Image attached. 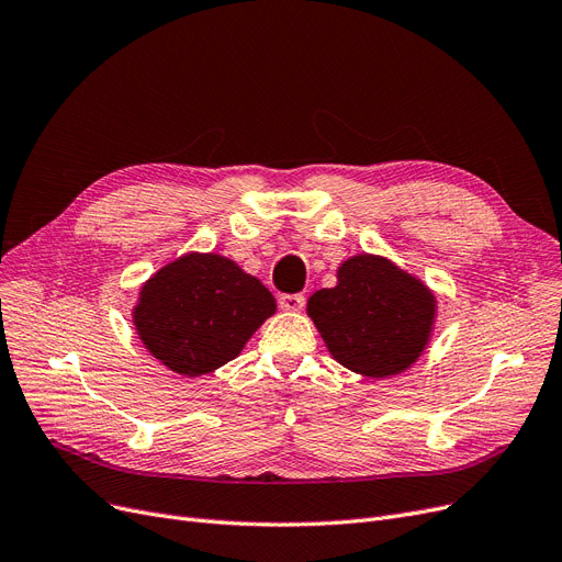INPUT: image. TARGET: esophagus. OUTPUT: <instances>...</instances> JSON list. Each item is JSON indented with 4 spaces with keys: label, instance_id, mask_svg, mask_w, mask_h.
<instances>
[{
    "label": "esophagus",
    "instance_id": "34e87169",
    "mask_svg": "<svg viewBox=\"0 0 562 562\" xmlns=\"http://www.w3.org/2000/svg\"><path fill=\"white\" fill-rule=\"evenodd\" d=\"M306 304V297L302 293H283L279 295V306L283 311H302Z\"/></svg>",
    "mask_w": 562,
    "mask_h": 562
}]
</instances>
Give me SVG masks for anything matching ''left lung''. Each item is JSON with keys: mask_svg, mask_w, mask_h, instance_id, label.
<instances>
[{"mask_svg": "<svg viewBox=\"0 0 562 562\" xmlns=\"http://www.w3.org/2000/svg\"><path fill=\"white\" fill-rule=\"evenodd\" d=\"M436 300L390 260L355 256L339 267V285L308 300V316L350 371L369 378L408 369L429 341Z\"/></svg>", "mask_w": 562, "mask_h": 562, "instance_id": "left-lung-1", "label": "left lung"}]
</instances>
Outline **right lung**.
Listing matches in <instances>:
<instances>
[{"mask_svg": "<svg viewBox=\"0 0 562 562\" xmlns=\"http://www.w3.org/2000/svg\"><path fill=\"white\" fill-rule=\"evenodd\" d=\"M274 308L272 293L233 260L189 254L145 283L133 323L168 369L203 375L235 359Z\"/></svg>", "mask_w": 562, "mask_h": 562, "instance_id": "1", "label": "right lung"}]
</instances>
